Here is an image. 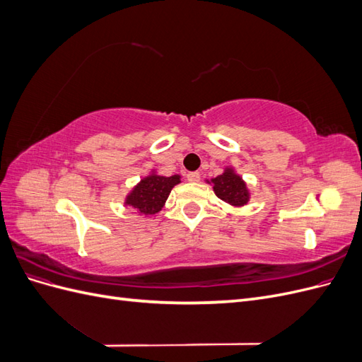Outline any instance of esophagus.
<instances>
[{
  "label": "esophagus",
  "instance_id": "esophagus-1",
  "mask_svg": "<svg viewBox=\"0 0 362 362\" xmlns=\"http://www.w3.org/2000/svg\"><path fill=\"white\" fill-rule=\"evenodd\" d=\"M187 180L190 182H198L201 180V173L199 172H190V173H187Z\"/></svg>",
  "mask_w": 362,
  "mask_h": 362
}]
</instances>
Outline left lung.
<instances>
[{
    "mask_svg": "<svg viewBox=\"0 0 362 362\" xmlns=\"http://www.w3.org/2000/svg\"><path fill=\"white\" fill-rule=\"evenodd\" d=\"M208 182L213 184V190L217 198H221L229 205L243 206L250 198L246 182L234 172L233 168H226L222 175Z\"/></svg>",
    "mask_w": 362,
    "mask_h": 362,
    "instance_id": "8db88e82",
    "label": "left lung"
}]
</instances>
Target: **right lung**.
<instances>
[{"label":"right lung","instance_id":"add662e5","mask_svg":"<svg viewBox=\"0 0 362 362\" xmlns=\"http://www.w3.org/2000/svg\"><path fill=\"white\" fill-rule=\"evenodd\" d=\"M180 182V175L161 177V175H157L152 170V173H149L148 177L141 180L136 187L127 194L125 205H129L140 216L157 214L164 206V202L169 198L170 190Z\"/></svg>","mask_w":362,"mask_h":362}]
</instances>
